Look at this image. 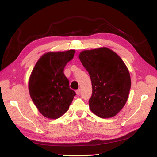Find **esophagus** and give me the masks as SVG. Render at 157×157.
I'll return each instance as SVG.
<instances>
[{
    "instance_id": "esophagus-1",
    "label": "esophagus",
    "mask_w": 157,
    "mask_h": 157,
    "mask_svg": "<svg viewBox=\"0 0 157 157\" xmlns=\"http://www.w3.org/2000/svg\"><path fill=\"white\" fill-rule=\"evenodd\" d=\"M75 92H76V94H78V95H79V94H80V92H81V90H80V89H78Z\"/></svg>"
}]
</instances>
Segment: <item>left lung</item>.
Returning <instances> with one entry per match:
<instances>
[{
	"mask_svg": "<svg viewBox=\"0 0 157 157\" xmlns=\"http://www.w3.org/2000/svg\"><path fill=\"white\" fill-rule=\"evenodd\" d=\"M90 77L92 94L89 106L101 118L116 115L125 105L131 79L122 59L107 48L82 51L79 56Z\"/></svg>",
	"mask_w": 157,
	"mask_h": 157,
	"instance_id": "8db88e82",
	"label": "left lung"
}]
</instances>
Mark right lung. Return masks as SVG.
Returning <instances> with one entry per match:
<instances>
[{
	"instance_id": "add662e5",
	"label": "right lung",
	"mask_w": 157,
	"mask_h": 157,
	"mask_svg": "<svg viewBox=\"0 0 157 157\" xmlns=\"http://www.w3.org/2000/svg\"><path fill=\"white\" fill-rule=\"evenodd\" d=\"M74 50L48 52L34 67L29 80L32 101L42 115L56 119L67 111L76 93L69 88L63 71L74 56Z\"/></svg>"
}]
</instances>
